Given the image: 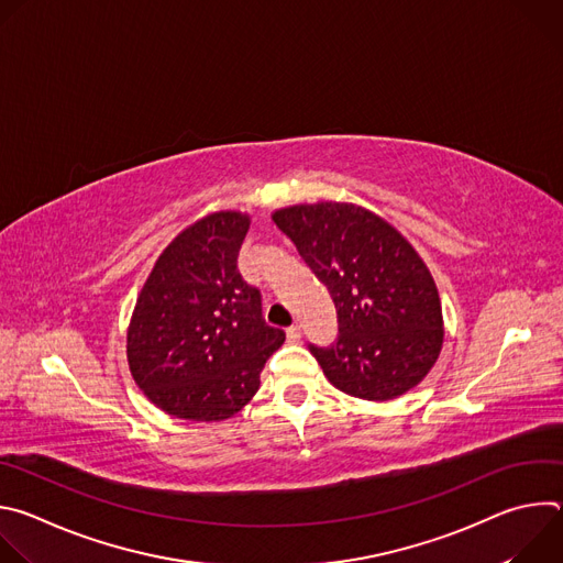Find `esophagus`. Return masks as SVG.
Masks as SVG:
<instances>
[{"mask_svg": "<svg viewBox=\"0 0 563 563\" xmlns=\"http://www.w3.org/2000/svg\"><path fill=\"white\" fill-rule=\"evenodd\" d=\"M287 341L289 343H298L300 341V328L298 325H291V328H287Z\"/></svg>", "mask_w": 563, "mask_h": 563, "instance_id": "34e87169", "label": "esophagus"}]
</instances>
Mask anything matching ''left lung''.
<instances>
[{"label":"left lung","mask_w":563,"mask_h":563,"mask_svg":"<svg viewBox=\"0 0 563 563\" xmlns=\"http://www.w3.org/2000/svg\"><path fill=\"white\" fill-rule=\"evenodd\" d=\"M272 220L334 300L336 343L309 345L328 380L363 400H391L419 385L441 354L443 313L408 240L350 202L294 205Z\"/></svg>","instance_id":"1"}]
</instances>
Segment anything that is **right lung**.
<instances>
[{"instance_id":"right-lung-1","label":"right lung","mask_w":563,"mask_h":563,"mask_svg":"<svg viewBox=\"0 0 563 563\" xmlns=\"http://www.w3.org/2000/svg\"><path fill=\"white\" fill-rule=\"evenodd\" d=\"M250 216L216 211L155 261L126 332L129 369L144 396L187 421H222L261 387L285 332L263 318L261 291L238 272Z\"/></svg>"}]
</instances>
